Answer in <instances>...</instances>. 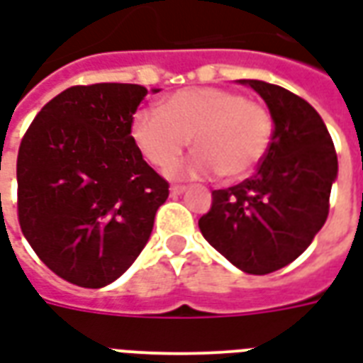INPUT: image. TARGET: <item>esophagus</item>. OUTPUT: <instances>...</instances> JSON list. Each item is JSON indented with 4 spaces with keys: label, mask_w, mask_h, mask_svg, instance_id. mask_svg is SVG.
Wrapping results in <instances>:
<instances>
[{
    "label": "esophagus",
    "mask_w": 363,
    "mask_h": 363,
    "mask_svg": "<svg viewBox=\"0 0 363 363\" xmlns=\"http://www.w3.org/2000/svg\"><path fill=\"white\" fill-rule=\"evenodd\" d=\"M184 190H186V186H182V184H173V186H171V194H173V196H181Z\"/></svg>",
    "instance_id": "1"
}]
</instances>
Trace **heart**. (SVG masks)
Returning a JSON list of instances; mask_svg holds the SVG:
<instances>
[{"label":"heart","mask_w":363,"mask_h":363,"mask_svg":"<svg viewBox=\"0 0 363 363\" xmlns=\"http://www.w3.org/2000/svg\"><path fill=\"white\" fill-rule=\"evenodd\" d=\"M272 114L264 104L221 87H189L161 101L159 112H138L132 138L159 171L179 161L192 138L196 153L181 173L228 181L252 174L272 145Z\"/></svg>","instance_id":"1"}]
</instances>
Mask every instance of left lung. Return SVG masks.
<instances>
[{"instance_id": "obj_1", "label": "left lung", "mask_w": 363, "mask_h": 363, "mask_svg": "<svg viewBox=\"0 0 363 363\" xmlns=\"http://www.w3.org/2000/svg\"><path fill=\"white\" fill-rule=\"evenodd\" d=\"M272 114V145L255 177L212 192L198 225L208 243L247 274L280 270L311 245L328 216L338 159L319 112L280 85L239 79Z\"/></svg>"}]
</instances>
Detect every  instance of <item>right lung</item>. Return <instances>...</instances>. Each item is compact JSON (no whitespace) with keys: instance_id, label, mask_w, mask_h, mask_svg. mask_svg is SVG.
I'll return each mask as SVG.
<instances>
[{"instance_id":"add662e5","label":"right lung","mask_w":363,"mask_h":363,"mask_svg":"<svg viewBox=\"0 0 363 363\" xmlns=\"http://www.w3.org/2000/svg\"><path fill=\"white\" fill-rule=\"evenodd\" d=\"M145 95L134 83L75 85L44 104L21 140V231L75 286L103 288L126 272L169 196L132 138Z\"/></svg>"}]
</instances>
